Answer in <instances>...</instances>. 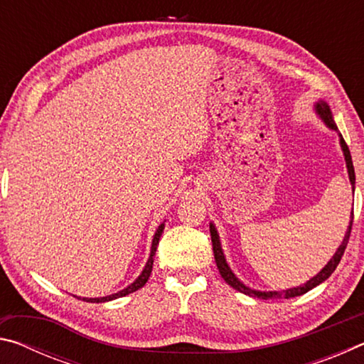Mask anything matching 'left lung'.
Segmentation results:
<instances>
[{
    "instance_id": "obj_1",
    "label": "left lung",
    "mask_w": 364,
    "mask_h": 364,
    "mask_svg": "<svg viewBox=\"0 0 364 364\" xmlns=\"http://www.w3.org/2000/svg\"><path fill=\"white\" fill-rule=\"evenodd\" d=\"M316 110H318V114L321 115V119L326 122V125H328L329 128H332V130L337 132V127H336L334 120H332V114H331V109H329L328 104H326L324 101H319L316 104ZM341 146H342V151H343V156H345V162H347L350 183H352V188L355 191V168H353V162H352V156H350L348 146L343 141V138H341ZM352 225H353V210H352V221H350L348 230H347V232H345L343 241L341 244V247L337 249L334 257L331 258V262L326 264V267L321 271H319V273L315 276V278H311L310 281H308L306 284L300 286V287L287 289V291H281V292H276V291L274 292H260V291H254V289L244 286L242 282L239 281L236 276L232 274V271L230 269V267H228L223 252H221V245H220V239H218L217 230H215L213 225H210V236H212L215 262H217V267H218L221 278H223L228 282V284H230L232 289H236V291H239V292H242L245 295H250V297L263 299V300H269V299H294V297H299V295L306 294L308 291H311L313 287H316L318 284H321L323 281L328 279L329 276L334 273V269L337 268L338 262H341V258L343 255L345 249H347V244H348V239H350V232H352Z\"/></svg>"
}]
</instances>
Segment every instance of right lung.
<instances>
[{
	"instance_id": "obj_1",
	"label": "right lung",
	"mask_w": 364,
	"mask_h": 364,
	"mask_svg": "<svg viewBox=\"0 0 364 364\" xmlns=\"http://www.w3.org/2000/svg\"><path fill=\"white\" fill-rule=\"evenodd\" d=\"M162 231H164V225L159 226V230L156 232V236H154L152 239V247H151V255H149V260H147L146 267L143 269V273H141L139 278L133 282L132 286H128L127 289H123V291L117 292V294H112V295H107V297H101V299H83L85 301H91V304H100V301H109V300H114V299H119V297H123V295H128L132 294L134 291H138V289L143 287L147 279H149L151 276V271H152V264H154V255H156V250H157V244H159V239L160 236H162Z\"/></svg>"
}]
</instances>
